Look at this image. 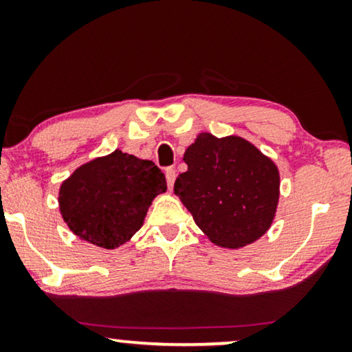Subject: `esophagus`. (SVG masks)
<instances>
[{
  "label": "esophagus",
  "mask_w": 352,
  "mask_h": 352,
  "mask_svg": "<svg viewBox=\"0 0 352 352\" xmlns=\"http://www.w3.org/2000/svg\"><path fill=\"white\" fill-rule=\"evenodd\" d=\"M165 176H166L168 189H173V186H175V179H176V171H175V168H166V170H165Z\"/></svg>",
  "instance_id": "34e87169"
}]
</instances>
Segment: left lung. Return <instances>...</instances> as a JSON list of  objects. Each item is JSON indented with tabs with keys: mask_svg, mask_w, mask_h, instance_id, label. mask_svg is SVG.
Segmentation results:
<instances>
[{
	"mask_svg": "<svg viewBox=\"0 0 352 352\" xmlns=\"http://www.w3.org/2000/svg\"><path fill=\"white\" fill-rule=\"evenodd\" d=\"M175 194L211 242L240 248L266 232L278 201L277 166L242 138L201 133L184 153Z\"/></svg>",
	"mask_w": 352,
	"mask_h": 352,
	"instance_id": "8db88e82",
	"label": "left lung"
}]
</instances>
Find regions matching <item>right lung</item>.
<instances>
[{"label":"right lung","mask_w":352,"mask_h":352,"mask_svg":"<svg viewBox=\"0 0 352 352\" xmlns=\"http://www.w3.org/2000/svg\"><path fill=\"white\" fill-rule=\"evenodd\" d=\"M165 190V175L155 163L115 151L62 182L59 206L74 234L113 250L141 229L153 197Z\"/></svg>","instance_id":"right-lung-1"}]
</instances>
